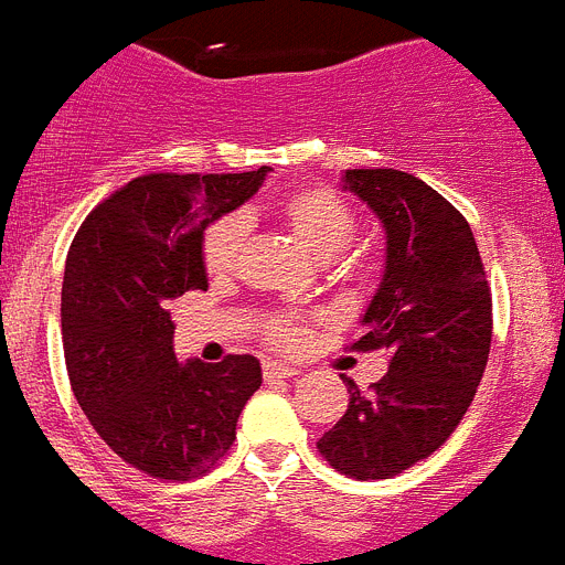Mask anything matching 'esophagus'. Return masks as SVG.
<instances>
[{
    "label": "esophagus",
    "mask_w": 565,
    "mask_h": 565,
    "mask_svg": "<svg viewBox=\"0 0 565 565\" xmlns=\"http://www.w3.org/2000/svg\"><path fill=\"white\" fill-rule=\"evenodd\" d=\"M298 373H301L298 367H287V364H278V362L264 364V379H267V382H287V379H296Z\"/></svg>",
    "instance_id": "obj_1"
}]
</instances>
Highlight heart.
<instances>
[{"label":"heart","instance_id":"obj_1","mask_svg":"<svg viewBox=\"0 0 565 565\" xmlns=\"http://www.w3.org/2000/svg\"><path fill=\"white\" fill-rule=\"evenodd\" d=\"M275 221L290 232L316 260H335L355 238L359 217L350 203L333 189H296L284 194L273 210ZM246 246V224L241 215H226L203 232L201 258L212 278H226L241 267ZM267 339L278 348H298L305 341V327L292 319H273Z\"/></svg>","mask_w":565,"mask_h":565}]
</instances>
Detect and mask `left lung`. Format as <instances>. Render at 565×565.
<instances>
[{
	"label": "left lung",
	"instance_id": "obj_1",
	"mask_svg": "<svg viewBox=\"0 0 565 565\" xmlns=\"http://www.w3.org/2000/svg\"><path fill=\"white\" fill-rule=\"evenodd\" d=\"M385 226V275L353 350H387L371 393L344 379L348 411L319 439L355 480H387L430 457L466 416L491 350V287L468 221L425 180L399 169H348Z\"/></svg>",
	"mask_w": 565,
	"mask_h": 565
}]
</instances>
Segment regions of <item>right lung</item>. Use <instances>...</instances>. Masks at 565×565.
I'll return each mask as SVG.
<instances>
[{
  "label": "right lung",
  "mask_w": 565,
  "mask_h": 565,
  "mask_svg": "<svg viewBox=\"0 0 565 565\" xmlns=\"http://www.w3.org/2000/svg\"><path fill=\"white\" fill-rule=\"evenodd\" d=\"M267 172L135 178L85 217L68 249L60 312L71 391L108 448L149 477L215 468L260 387L255 355L178 362L169 305L210 287L203 232Z\"/></svg>",
  "instance_id": "obj_1"
}]
</instances>
